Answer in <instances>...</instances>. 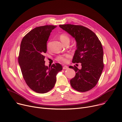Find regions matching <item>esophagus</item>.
<instances>
[{
	"label": "esophagus",
	"instance_id": "esophagus-1",
	"mask_svg": "<svg viewBox=\"0 0 122 122\" xmlns=\"http://www.w3.org/2000/svg\"><path fill=\"white\" fill-rule=\"evenodd\" d=\"M68 68H69L67 66H64L63 67V69H64V70H67V69H68Z\"/></svg>",
	"mask_w": 122,
	"mask_h": 122
}]
</instances>
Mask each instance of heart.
Returning <instances> with one entry per match:
<instances>
[{
  "instance_id": "b5f03b06",
  "label": "heart",
  "mask_w": 122,
  "mask_h": 122,
  "mask_svg": "<svg viewBox=\"0 0 122 122\" xmlns=\"http://www.w3.org/2000/svg\"><path fill=\"white\" fill-rule=\"evenodd\" d=\"M59 38L61 40V41L64 44L68 41H69V37L64 34H62L60 35ZM48 46H47V47ZM70 56V55L69 54H66L62 55H59L56 58L57 61H58L62 63H66L68 61V58Z\"/></svg>"
}]
</instances>
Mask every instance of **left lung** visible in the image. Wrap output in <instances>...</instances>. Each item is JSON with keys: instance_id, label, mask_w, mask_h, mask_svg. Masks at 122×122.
I'll return each instance as SVG.
<instances>
[{"instance_id": "obj_1", "label": "left lung", "mask_w": 122, "mask_h": 122, "mask_svg": "<svg viewBox=\"0 0 122 122\" xmlns=\"http://www.w3.org/2000/svg\"><path fill=\"white\" fill-rule=\"evenodd\" d=\"M59 26L75 38L77 49L72 62L80 63L82 66L81 69L75 65L69 67L76 71L71 85L78 92L90 90L99 81L104 67L102 43L94 32L83 26L67 24Z\"/></svg>"}]
</instances>
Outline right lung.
<instances>
[{"instance_id": "add662e5", "label": "right lung", "mask_w": 122, "mask_h": 122, "mask_svg": "<svg viewBox=\"0 0 122 122\" xmlns=\"http://www.w3.org/2000/svg\"><path fill=\"white\" fill-rule=\"evenodd\" d=\"M56 27H37L24 36L21 42L18 61L23 77L31 90L38 93L51 90L55 85L56 75L63 69L59 63L49 67L45 65L47 41Z\"/></svg>"}]
</instances>
